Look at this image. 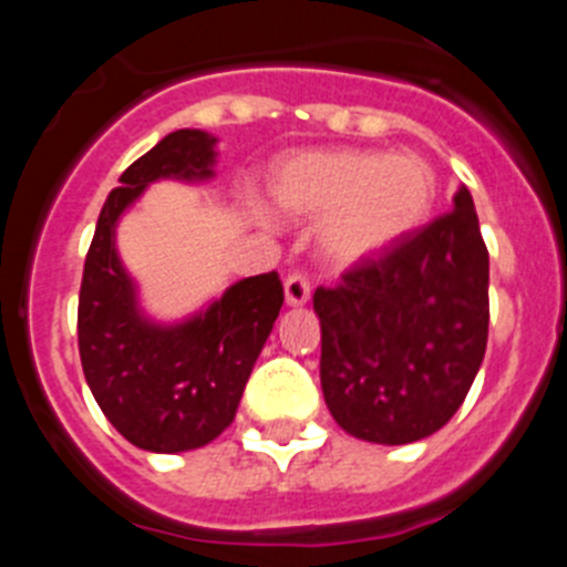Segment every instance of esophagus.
Instances as JSON below:
<instances>
[{"instance_id": "esophagus-1", "label": "esophagus", "mask_w": 567, "mask_h": 567, "mask_svg": "<svg viewBox=\"0 0 567 567\" xmlns=\"http://www.w3.org/2000/svg\"><path fill=\"white\" fill-rule=\"evenodd\" d=\"M284 298H287V307H292V309L307 307L309 298H312L309 280L303 278V275H289L287 284H284Z\"/></svg>"}]
</instances>
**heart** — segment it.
<instances>
[{"instance_id":"heart-1","label":"heart","mask_w":567,"mask_h":567,"mask_svg":"<svg viewBox=\"0 0 567 567\" xmlns=\"http://www.w3.org/2000/svg\"><path fill=\"white\" fill-rule=\"evenodd\" d=\"M269 202L287 221L320 224V260L354 272L389 258L434 209L437 178L412 153L309 150L269 173Z\"/></svg>"}]
</instances>
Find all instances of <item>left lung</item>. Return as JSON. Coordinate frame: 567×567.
<instances>
[{
    "label": "left lung",
    "mask_w": 567,
    "mask_h": 567,
    "mask_svg": "<svg viewBox=\"0 0 567 567\" xmlns=\"http://www.w3.org/2000/svg\"><path fill=\"white\" fill-rule=\"evenodd\" d=\"M315 315L320 389L346 434L405 445L440 432L488 340V249L468 189L389 258L318 289Z\"/></svg>",
    "instance_id": "obj_1"
}]
</instances>
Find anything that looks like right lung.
I'll list each match as a JSON object with an SVG mask.
<instances>
[{"label": "right lung", "instance_id": "1", "mask_svg": "<svg viewBox=\"0 0 567 567\" xmlns=\"http://www.w3.org/2000/svg\"><path fill=\"white\" fill-rule=\"evenodd\" d=\"M218 138L175 130L122 173L99 215L79 292V354L104 417L124 440L153 454L195 452L238 412L260 349L284 307L278 275L235 280L175 320L150 315L138 280L118 255V224L155 182L207 184Z\"/></svg>", "mask_w": 567, "mask_h": 567}]
</instances>
